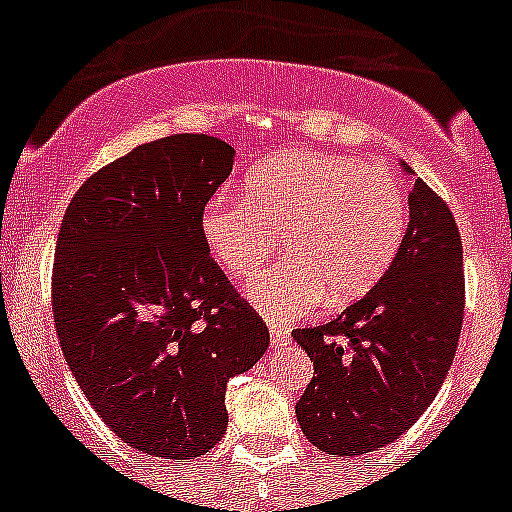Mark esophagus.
Returning <instances> with one entry per match:
<instances>
[{
    "instance_id": "34e87169",
    "label": "esophagus",
    "mask_w": 512,
    "mask_h": 512,
    "mask_svg": "<svg viewBox=\"0 0 512 512\" xmlns=\"http://www.w3.org/2000/svg\"><path fill=\"white\" fill-rule=\"evenodd\" d=\"M269 336H271V346L274 348H282L289 343V330L277 323H269Z\"/></svg>"
}]
</instances>
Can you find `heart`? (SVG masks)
Segmentation results:
<instances>
[{
    "mask_svg": "<svg viewBox=\"0 0 512 512\" xmlns=\"http://www.w3.org/2000/svg\"><path fill=\"white\" fill-rule=\"evenodd\" d=\"M408 230V200L390 171L336 153L295 151L246 179V202L217 197L202 241L228 277H251L279 238L287 261L248 284L271 323H292L328 297L348 305L390 269Z\"/></svg>",
    "mask_w": 512,
    "mask_h": 512,
    "instance_id": "b5f03b06",
    "label": "heart"
}]
</instances>
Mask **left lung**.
<instances>
[{
    "mask_svg": "<svg viewBox=\"0 0 512 512\" xmlns=\"http://www.w3.org/2000/svg\"><path fill=\"white\" fill-rule=\"evenodd\" d=\"M395 261L359 302L292 338L315 366L297 420L325 454L377 451L425 413L449 374L464 320V251L446 202L415 176Z\"/></svg>",
    "mask_w": 512,
    "mask_h": 512,
    "instance_id": "obj_1",
    "label": "left lung"
}]
</instances>
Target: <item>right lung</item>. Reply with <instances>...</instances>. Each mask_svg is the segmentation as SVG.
I'll use <instances>...</instances> for the list:
<instances>
[{
  "mask_svg": "<svg viewBox=\"0 0 512 512\" xmlns=\"http://www.w3.org/2000/svg\"><path fill=\"white\" fill-rule=\"evenodd\" d=\"M233 161L212 135L143 143L81 184L58 233L53 323L71 374L122 441L161 459L223 438L228 379L269 348L202 241Z\"/></svg>",
  "mask_w": 512,
  "mask_h": 512,
  "instance_id": "add662e5",
  "label": "right lung"
}]
</instances>
